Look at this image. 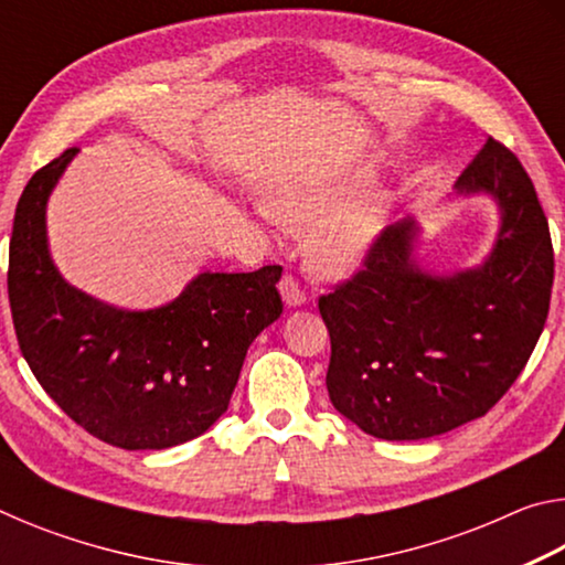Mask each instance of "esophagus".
Listing matches in <instances>:
<instances>
[{
	"label": "esophagus",
	"mask_w": 565,
	"mask_h": 565,
	"mask_svg": "<svg viewBox=\"0 0 565 565\" xmlns=\"http://www.w3.org/2000/svg\"><path fill=\"white\" fill-rule=\"evenodd\" d=\"M279 291L284 296V301L289 306H301L306 301V294L301 289V284L294 279L291 274H284L281 281H279Z\"/></svg>",
	"instance_id": "obj_1"
}]
</instances>
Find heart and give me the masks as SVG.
Instances as JSON below:
<instances>
[{
    "label": "heart",
    "instance_id": "1",
    "mask_svg": "<svg viewBox=\"0 0 565 565\" xmlns=\"http://www.w3.org/2000/svg\"><path fill=\"white\" fill-rule=\"evenodd\" d=\"M371 181V171H361L359 177H319L274 191L271 212L281 222L309 226L324 218L309 242V259L321 274L356 269L384 226L386 202L379 194H363Z\"/></svg>",
    "mask_w": 565,
    "mask_h": 565
}]
</instances>
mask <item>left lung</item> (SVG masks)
<instances>
[{"instance_id":"left-lung-1","label":"left lung","mask_w":565,"mask_h":565,"mask_svg":"<svg viewBox=\"0 0 565 565\" xmlns=\"http://www.w3.org/2000/svg\"><path fill=\"white\" fill-rule=\"evenodd\" d=\"M456 191L491 194L501 212L493 252L478 269L426 274L411 256L418 226L404 218L376 236L351 279L319 299L331 337V404L386 441L431 438L489 414L548 317V218L519 157L489 137Z\"/></svg>"}]
</instances>
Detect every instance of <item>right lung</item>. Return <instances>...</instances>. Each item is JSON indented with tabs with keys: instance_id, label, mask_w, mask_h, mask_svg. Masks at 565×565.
Returning <instances> with one entry per match:
<instances>
[{
	"instance_id": "add662e5",
	"label": "right lung",
	"mask_w": 565,
	"mask_h": 565,
	"mask_svg": "<svg viewBox=\"0 0 565 565\" xmlns=\"http://www.w3.org/2000/svg\"><path fill=\"white\" fill-rule=\"evenodd\" d=\"M76 151L19 196L7 274L19 349L54 404L99 441L127 451L191 441L228 408L248 347L281 317V266L204 271L149 311L92 299L62 279L46 246V202Z\"/></svg>"
}]
</instances>
